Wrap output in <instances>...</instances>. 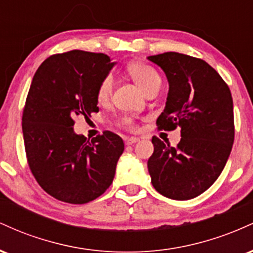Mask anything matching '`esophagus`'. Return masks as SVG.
<instances>
[{
    "instance_id": "1",
    "label": "esophagus",
    "mask_w": 253,
    "mask_h": 253,
    "mask_svg": "<svg viewBox=\"0 0 253 253\" xmlns=\"http://www.w3.org/2000/svg\"><path fill=\"white\" fill-rule=\"evenodd\" d=\"M138 141H139V138H136V136H130V138L126 139V145H133L138 143Z\"/></svg>"
}]
</instances>
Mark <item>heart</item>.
<instances>
[{"mask_svg": "<svg viewBox=\"0 0 253 253\" xmlns=\"http://www.w3.org/2000/svg\"><path fill=\"white\" fill-rule=\"evenodd\" d=\"M127 72H128L133 80L135 81L136 84L145 92H147L149 90L155 88V86L161 85L162 83V78L159 76V74L157 72L155 68H152L149 64L140 62L130 63L127 66ZM113 86H114V80H113L112 75H107V76H104L100 81L96 89V98L98 102L103 103L109 100L113 91ZM123 124L126 127H128V128H134V123H133L132 119H123Z\"/></svg>", "mask_w": 253, "mask_h": 253, "instance_id": "1", "label": "heart"}]
</instances>
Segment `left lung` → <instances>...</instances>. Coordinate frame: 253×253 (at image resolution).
Masks as SVG:
<instances>
[{"instance_id": "8db88e82", "label": "left lung", "mask_w": 253, "mask_h": 253, "mask_svg": "<svg viewBox=\"0 0 253 253\" xmlns=\"http://www.w3.org/2000/svg\"><path fill=\"white\" fill-rule=\"evenodd\" d=\"M169 82L158 129L181 127L176 147L152 138L155 146L147 162L155 189L172 200L201 195L225 168L234 141L233 100L231 90L205 60L177 53L150 56Z\"/></svg>"}]
</instances>
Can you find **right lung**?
<instances>
[{
    "label": "right lung",
    "mask_w": 253,
    "mask_h": 253,
    "mask_svg": "<svg viewBox=\"0 0 253 253\" xmlns=\"http://www.w3.org/2000/svg\"><path fill=\"white\" fill-rule=\"evenodd\" d=\"M115 63L103 53L74 50L53 54L38 68L22 113L27 162L40 187L59 201L83 205L114 179L124 141L115 133L86 139L74 118L98 112L96 89Z\"/></svg>",
    "instance_id": "1"
}]
</instances>
